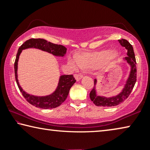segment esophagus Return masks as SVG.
<instances>
[{"label":"esophagus","instance_id":"1","mask_svg":"<svg viewBox=\"0 0 150 150\" xmlns=\"http://www.w3.org/2000/svg\"><path fill=\"white\" fill-rule=\"evenodd\" d=\"M74 76H75V79L77 80V81H79V80L81 79V78L83 77V75H82V74H75Z\"/></svg>","mask_w":150,"mask_h":150}]
</instances>
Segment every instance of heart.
I'll use <instances>...</instances> for the list:
<instances>
[{
  "instance_id": "heart-1",
  "label": "heart",
  "mask_w": 150,
  "mask_h": 150,
  "mask_svg": "<svg viewBox=\"0 0 150 150\" xmlns=\"http://www.w3.org/2000/svg\"><path fill=\"white\" fill-rule=\"evenodd\" d=\"M117 58V54L104 49L94 52H83L77 54L74 57L68 59V64L73 70H77L80 67L82 69L94 68L100 65L108 67L112 64Z\"/></svg>"
}]
</instances>
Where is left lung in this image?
Returning a JSON list of instances; mask_svg holds the SVG:
<instances>
[{"instance_id":"1","label":"left lung","mask_w":150,"mask_h":150,"mask_svg":"<svg viewBox=\"0 0 150 150\" xmlns=\"http://www.w3.org/2000/svg\"><path fill=\"white\" fill-rule=\"evenodd\" d=\"M118 41L120 45L122 47H125L127 50V57H125L124 59L130 66L129 74L121 91L117 95L113 96L111 97H106L103 96H98L97 94L96 87L97 84V79H94V87L89 93V97H90L91 101L93 102V104L98 106H115L123 102L130 95L131 91L133 90L134 86L135 84L136 80H137L136 60L133 46L127 40L121 39L118 40Z\"/></svg>"}]
</instances>
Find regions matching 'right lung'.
<instances>
[{
	"label": "right lung",
	"instance_id": "add662e5",
	"mask_svg": "<svg viewBox=\"0 0 150 150\" xmlns=\"http://www.w3.org/2000/svg\"><path fill=\"white\" fill-rule=\"evenodd\" d=\"M28 48H37L44 52L52 54L55 57H63L66 54L67 48L63 46L51 43L44 39H30L27 40L19 47L14 64L15 79H16L18 88L27 101L37 108L43 109L57 108L67 99L69 90L75 83L76 80L73 77V75H62L59 77L57 88L50 94L43 96H38L28 93L20 86L17 75L18 61H19V56L22 50Z\"/></svg>",
	"mask_w": 150,
	"mask_h": 150
}]
</instances>
